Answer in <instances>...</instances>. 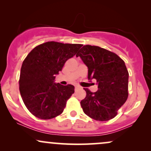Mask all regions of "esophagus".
<instances>
[{"label":"esophagus","mask_w":151,"mask_h":151,"mask_svg":"<svg viewBox=\"0 0 151 151\" xmlns=\"http://www.w3.org/2000/svg\"><path fill=\"white\" fill-rule=\"evenodd\" d=\"M77 88H78V86H75V90H76V89H77Z\"/></svg>","instance_id":"1"}]
</instances>
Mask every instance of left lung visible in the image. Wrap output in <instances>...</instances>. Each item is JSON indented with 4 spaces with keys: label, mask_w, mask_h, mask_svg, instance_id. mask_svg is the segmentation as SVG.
Returning <instances> with one entry per match:
<instances>
[{
    "label": "left lung",
    "mask_w": 151,
    "mask_h": 151,
    "mask_svg": "<svg viewBox=\"0 0 151 151\" xmlns=\"http://www.w3.org/2000/svg\"><path fill=\"white\" fill-rule=\"evenodd\" d=\"M88 67V79H95L98 91L85 89L81 106L84 114L96 121L114 119L129 96V72L125 62L114 52L98 46H83L76 55Z\"/></svg>",
    "instance_id": "1"
}]
</instances>
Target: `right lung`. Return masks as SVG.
Instances as JSON below:
<instances>
[{
    "label": "right lung",
    "mask_w": 151,
    "mask_h": 151,
    "mask_svg": "<svg viewBox=\"0 0 151 151\" xmlns=\"http://www.w3.org/2000/svg\"><path fill=\"white\" fill-rule=\"evenodd\" d=\"M81 46L50 41L36 46L24 60L19 89L25 106L35 116L46 120L63 112L74 86L55 84V75Z\"/></svg>",
    "instance_id": "add662e5"
}]
</instances>
